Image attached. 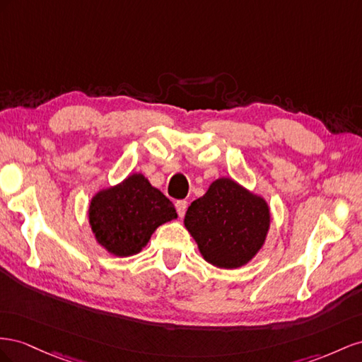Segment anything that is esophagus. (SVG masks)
Masks as SVG:
<instances>
[{"mask_svg": "<svg viewBox=\"0 0 362 362\" xmlns=\"http://www.w3.org/2000/svg\"><path fill=\"white\" fill-rule=\"evenodd\" d=\"M174 206H175V211H177L179 216H183V215H185V211H187L188 203L185 202V200H177V202L174 203Z\"/></svg>", "mask_w": 362, "mask_h": 362, "instance_id": "34e87169", "label": "esophagus"}]
</instances>
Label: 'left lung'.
<instances>
[{
  "label": "left lung",
  "mask_w": 362,
  "mask_h": 362,
  "mask_svg": "<svg viewBox=\"0 0 362 362\" xmlns=\"http://www.w3.org/2000/svg\"><path fill=\"white\" fill-rule=\"evenodd\" d=\"M185 226L206 261L220 268H238L262 247L270 211L264 199L230 179H218L191 203Z\"/></svg>",
  "instance_id": "obj_1"
}]
</instances>
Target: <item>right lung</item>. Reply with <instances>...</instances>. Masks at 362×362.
<instances>
[{"label": "right lung", "instance_id": "add662e5", "mask_svg": "<svg viewBox=\"0 0 362 362\" xmlns=\"http://www.w3.org/2000/svg\"><path fill=\"white\" fill-rule=\"evenodd\" d=\"M177 218L173 203L142 174H132L115 188L100 191L89 206L97 241L112 255L132 256L163 223Z\"/></svg>", "mask_w": 362, "mask_h": 362}]
</instances>
